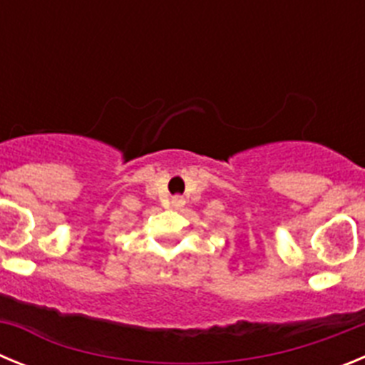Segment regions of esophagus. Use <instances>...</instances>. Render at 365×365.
<instances>
[{"label":"esophagus","instance_id":"esophagus-1","mask_svg":"<svg viewBox=\"0 0 365 365\" xmlns=\"http://www.w3.org/2000/svg\"><path fill=\"white\" fill-rule=\"evenodd\" d=\"M173 202H175V205H180V202H182V199L175 197V199H173Z\"/></svg>","mask_w":365,"mask_h":365}]
</instances>
